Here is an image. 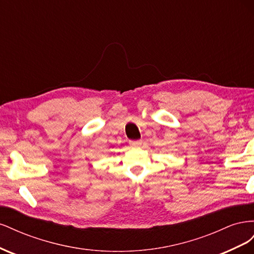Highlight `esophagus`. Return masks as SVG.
<instances>
[{"label": "esophagus", "mask_w": 254, "mask_h": 254, "mask_svg": "<svg viewBox=\"0 0 254 254\" xmlns=\"http://www.w3.org/2000/svg\"><path fill=\"white\" fill-rule=\"evenodd\" d=\"M129 145L131 146V147H140L142 145V141L141 140H137V141H130Z\"/></svg>", "instance_id": "34e87169"}]
</instances>
